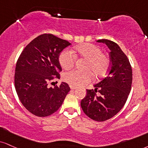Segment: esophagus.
<instances>
[{
    "label": "esophagus",
    "instance_id": "obj_1",
    "mask_svg": "<svg viewBox=\"0 0 148 148\" xmlns=\"http://www.w3.org/2000/svg\"><path fill=\"white\" fill-rule=\"evenodd\" d=\"M70 88H71V90H75V89H76V87L72 86V85H70Z\"/></svg>",
    "mask_w": 148,
    "mask_h": 148
}]
</instances>
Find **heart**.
<instances>
[{
	"label": "heart",
	"instance_id": "heart-1",
	"mask_svg": "<svg viewBox=\"0 0 148 148\" xmlns=\"http://www.w3.org/2000/svg\"><path fill=\"white\" fill-rule=\"evenodd\" d=\"M85 59L84 72L72 70L65 72L63 81L72 86H81L91 81L92 74L94 77L101 78L109 71L111 61L109 56L102 52L99 46L91 43H85L75 47L72 51L66 49L60 53L59 63L65 69H69L74 66L76 58Z\"/></svg>",
	"mask_w": 148,
	"mask_h": 148
}]
</instances>
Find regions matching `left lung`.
I'll use <instances>...</instances> for the list:
<instances>
[{
	"label": "left lung",
	"instance_id": "obj_1",
	"mask_svg": "<svg viewBox=\"0 0 148 148\" xmlns=\"http://www.w3.org/2000/svg\"><path fill=\"white\" fill-rule=\"evenodd\" d=\"M97 42H103L110 49L109 73L94 85V90H87L81 106L88 117L101 122L115 116L125 104L132 88V70L127 56L116 42L108 39Z\"/></svg>",
	"mask_w": 148,
	"mask_h": 148
}]
</instances>
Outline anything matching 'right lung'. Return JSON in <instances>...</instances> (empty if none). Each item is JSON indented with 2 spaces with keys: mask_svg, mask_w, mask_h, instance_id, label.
<instances>
[{
  "mask_svg": "<svg viewBox=\"0 0 148 148\" xmlns=\"http://www.w3.org/2000/svg\"><path fill=\"white\" fill-rule=\"evenodd\" d=\"M70 45L56 36L43 34L32 40L18 58L16 91L23 106L34 115L45 117L56 112L70 90L64 82L59 86L48 87L51 82L60 79L59 54Z\"/></svg>",
  "mask_w": 148,
  "mask_h": 148,
  "instance_id": "obj_1",
  "label": "right lung"
}]
</instances>
